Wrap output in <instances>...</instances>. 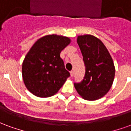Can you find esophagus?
Segmentation results:
<instances>
[{"label":"esophagus","instance_id":"34e87169","mask_svg":"<svg viewBox=\"0 0 131 131\" xmlns=\"http://www.w3.org/2000/svg\"><path fill=\"white\" fill-rule=\"evenodd\" d=\"M70 75H71V77H74V71H70Z\"/></svg>","mask_w":131,"mask_h":131}]
</instances>
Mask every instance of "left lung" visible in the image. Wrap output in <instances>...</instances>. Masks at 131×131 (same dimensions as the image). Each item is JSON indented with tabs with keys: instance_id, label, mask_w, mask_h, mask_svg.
I'll return each instance as SVG.
<instances>
[{
	"instance_id": "obj_1",
	"label": "left lung",
	"mask_w": 131,
	"mask_h": 131,
	"mask_svg": "<svg viewBox=\"0 0 131 131\" xmlns=\"http://www.w3.org/2000/svg\"><path fill=\"white\" fill-rule=\"evenodd\" d=\"M77 43L85 64V77L81 82L74 83L77 93L87 100L104 97L112 85L115 67L104 43L93 35L77 37Z\"/></svg>"
}]
</instances>
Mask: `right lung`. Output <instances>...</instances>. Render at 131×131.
Here are the masks:
<instances>
[{
    "mask_svg": "<svg viewBox=\"0 0 131 131\" xmlns=\"http://www.w3.org/2000/svg\"><path fill=\"white\" fill-rule=\"evenodd\" d=\"M71 39L52 34L38 39L25 56L21 74L24 85L33 95L48 97L57 93L69 77L60 52Z\"/></svg>",
    "mask_w": 131,
    "mask_h": 131,
    "instance_id": "right-lung-1",
    "label": "right lung"
}]
</instances>
